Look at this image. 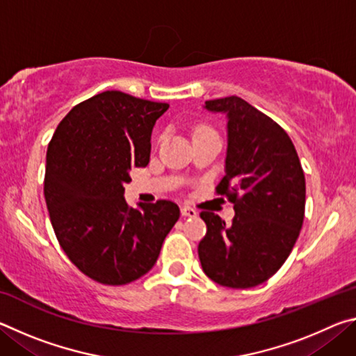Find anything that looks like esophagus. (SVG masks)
Returning a JSON list of instances; mask_svg holds the SVG:
<instances>
[{
	"mask_svg": "<svg viewBox=\"0 0 356 356\" xmlns=\"http://www.w3.org/2000/svg\"><path fill=\"white\" fill-rule=\"evenodd\" d=\"M180 212H182V216H196V210L191 209L188 206H184L182 209H180Z\"/></svg>",
	"mask_w": 356,
	"mask_h": 356,
	"instance_id": "34e87169",
	"label": "esophagus"
}]
</instances>
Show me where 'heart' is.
I'll use <instances>...</instances> for the list:
<instances>
[{"mask_svg":"<svg viewBox=\"0 0 356 356\" xmlns=\"http://www.w3.org/2000/svg\"><path fill=\"white\" fill-rule=\"evenodd\" d=\"M206 131H213V130H212V129H209V127H197V129L195 130V135H193V136L201 135V134H206Z\"/></svg>","mask_w":356,"mask_h":356,"instance_id":"heart-1","label":"heart"}]
</instances>
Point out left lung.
<instances>
[{
  "label": "left lung",
  "mask_w": 356,
  "mask_h": 356,
  "mask_svg": "<svg viewBox=\"0 0 356 356\" xmlns=\"http://www.w3.org/2000/svg\"><path fill=\"white\" fill-rule=\"evenodd\" d=\"M204 108L226 114V174L216 193L227 196L236 216L226 225L213 212H201L207 234L197 254L216 284L254 287L278 272L300 236L305 174L289 135L248 102L231 95Z\"/></svg>",
  "instance_id": "1"
}]
</instances>
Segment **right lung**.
Returning <instances> with one entry per match:
<instances>
[{
	"label": "right lung",
	"instance_id": "1",
	"mask_svg": "<svg viewBox=\"0 0 356 356\" xmlns=\"http://www.w3.org/2000/svg\"><path fill=\"white\" fill-rule=\"evenodd\" d=\"M170 105L105 91L72 108L47 150L44 195L65 254L94 281L122 286L146 275L180 216L160 200L130 207L124 185L150 156V135Z\"/></svg>",
	"mask_w": 356,
	"mask_h": 356
}]
</instances>
